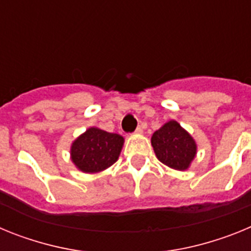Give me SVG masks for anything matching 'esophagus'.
Here are the masks:
<instances>
[{
	"instance_id": "esophagus-1",
	"label": "esophagus",
	"mask_w": 251,
	"mask_h": 251,
	"mask_svg": "<svg viewBox=\"0 0 251 251\" xmlns=\"http://www.w3.org/2000/svg\"><path fill=\"white\" fill-rule=\"evenodd\" d=\"M134 133H136V134H142V133H143V129H142L141 127H138V128H137L136 132H134Z\"/></svg>"
}]
</instances>
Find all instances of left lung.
I'll use <instances>...</instances> for the list:
<instances>
[{
    "mask_svg": "<svg viewBox=\"0 0 251 251\" xmlns=\"http://www.w3.org/2000/svg\"><path fill=\"white\" fill-rule=\"evenodd\" d=\"M151 143L157 158L177 171L188 170L197 154L196 141L176 121H168L153 133Z\"/></svg>",
    "mask_w": 251,
    "mask_h": 251,
    "instance_id": "1",
    "label": "left lung"
}]
</instances>
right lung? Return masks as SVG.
<instances>
[{
	"instance_id": "obj_1",
	"label": "right lung",
	"mask_w": 251,
	"mask_h": 251,
	"mask_svg": "<svg viewBox=\"0 0 251 251\" xmlns=\"http://www.w3.org/2000/svg\"><path fill=\"white\" fill-rule=\"evenodd\" d=\"M123 145L121 134L90 127L73 141L70 159L84 174H98L118 161Z\"/></svg>"
}]
</instances>
